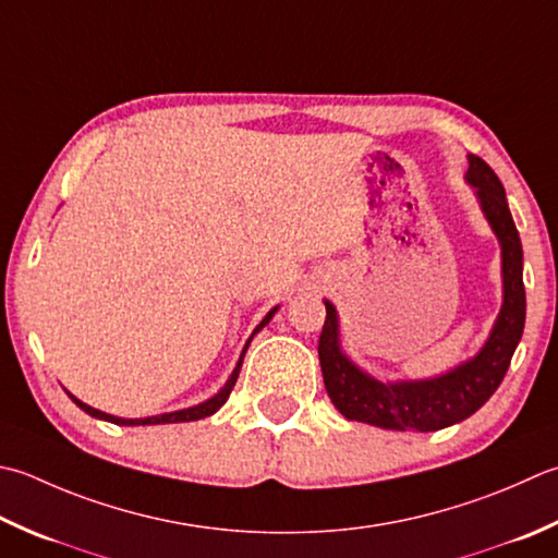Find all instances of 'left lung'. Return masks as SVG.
Segmentation results:
<instances>
[{
	"mask_svg": "<svg viewBox=\"0 0 558 558\" xmlns=\"http://www.w3.org/2000/svg\"><path fill=\"white\" fill-rule=\"evenodd\" d=\"M464 181L472 185L478 207L500 246L504 302L478 353L442 375L425 379H379L355 365L341 343V319L329 300L319 336L324 387L333 407L348 421L369 423L387 430L433 433L472 416L504 381L510 357L525 329V282L522 244L512 222L504 183L488 163L469 155Z\"/></svg>",
	"mask_w": 558,
	"mask_h": 558,
	"instance_id": "obj_1",
	"label": "left lung"
}]
</instances>
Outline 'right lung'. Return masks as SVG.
Instances as JSON below:
<instances>
[{
	"label": "right lung",
	"mask_w": 558,
	"mask_h": 558,
	"mask_svg": "<svg viewBox=\"0 0 558 558\" xmlns=\"http://www.w3.org/2000/svg\"><path fill=\"white\" fill-rule=\"evenodd\" d=\"M280 307H272L266 316H264V322H260L256 329H254V333L248 336V341H246V345H244V351H242V355H239V360H236V367L232 369V375H229V379L225 381V387L217 391L215 397H210V399H205L203 403H195V407H189V409H179V411H169V413H159V416H145V418H120V416H111V413H106V411H98V409H94V407H89V403H84V401H80L76 399L74 395H70L68 389V397L76 403V407H80L84 413H89L92 418H98V421H108V423H116V425H161V423H189V421H201V418H207V416H213V413L217 411V409H222L225 407V401L229 399V395H232V389H234V385H236V377H239V369H242V363H244V355H246V348H248V343H251V338H254L260 329H264V326L272 319V316H276V312H278Z\"/></svg>",
	"instance_id": "right-lung-1"
}]
</instances>
